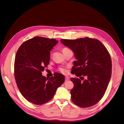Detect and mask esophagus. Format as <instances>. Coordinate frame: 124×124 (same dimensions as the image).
Returning a JSON list of instances; mask_svg holds the SVG:
<instances>
[{
	"instance_id": "34e87169",
	"label": "esophagus",
	"mask_w": 124,
	"mask_h": 124,
	"mask_svg": "<svg viewBox=\"0 0 124 124\" xmlns=\"http://www.w3.org/2000/svg\"><path fill=\"white\" fill-rule=\"evenodd\" d=\"M65 80H66V81H68V80H70V78L69 77H65Z\"/></svg>"
}]
</instances>
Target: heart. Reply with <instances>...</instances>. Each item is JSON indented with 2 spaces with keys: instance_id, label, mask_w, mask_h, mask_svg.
Wrapping results in <instances>:
<instances>
[{
  "instance_id": "obj_1",
  "label": "heart",
  "mask_w": 124,
  "mask_h": 124,
  "mask_svg": "<svg viewBox=\"0 0 124 124\" xmlns=\"http://www.w3.org/2000/svg\"><path fill=\"white\" fill-rule=\"evenodd\" d=\"M69 49H68V48H67V47H62V53L64 54L65 52H66V51H67L68 50H69ZM59 70L61 71V72H62V73H65L66 72V69H65V68H62V67H61V68H59Z\"/></svg>"
}]
</instances>
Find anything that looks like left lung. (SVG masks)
<instances>
[{
    "label": "left lung",
    "mask_w": 124,
    "mask_h": 124,
    "mask_svg": "<svg viewBox=\"0 0 124 124\" xmlns=\"http://www.w3.org/2000/svg\"><path fill=\"white\" fill-rule=\"evenodd\" d=\"M61 41L73 51L77 59L71 73L80 78H70L74 84L70 92L71 100L81 108L94 106L103 97L110 80L112 61L109 53L96 39L85 37Z\"/></svg>",
    "instance_id": "obj_1"
}]
</instances>
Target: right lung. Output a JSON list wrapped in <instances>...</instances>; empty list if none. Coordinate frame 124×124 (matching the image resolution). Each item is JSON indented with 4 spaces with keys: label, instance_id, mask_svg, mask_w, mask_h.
<instances>
[{
    "label": "right lung",
    "instance_id": "1",
    "mask_svg": "<svg viewBox=\"0 0 124 124\" xmlns=\"http://www.w3.org/2000/svg\"><path fill=\"white\" fill-rule=\"evenodd\" d=\"M58 43L55 39L35 37L18 48L14 61V78L24 98L37 105L44 104L54 97L65 77L55 72L46 78L42 71L49 64L50 52Z\"/></svg>",
    "mask_w": 124,
    "mask_h": 124
}]
</instances>
